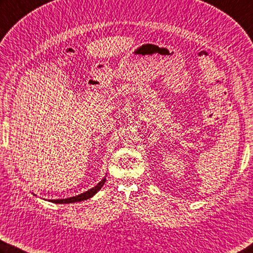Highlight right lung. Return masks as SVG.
<instances>
[{
  "mask_svg": "<svg viewBox=\"0 0 253 253\" xmlns=\"http://www.w3.org/2000/svg\"><path fill=\"white\" fill-rule=\"evenodd\" d=\"M105 181H106V177H104L102 180H100L97 185L94 186L91 189L87 190L85 192H83V194H80L77 196H73V197H70V198H65V199H48V201H50V203L53 204H74V203H81V201H84V200H87L91 198V197L95 196L97 192L102 189V187L104 186ZM36 196V195H34ZM46 200V199H45Z\"/></svg>",
  "mask_w": 253,
  "mask_h": 253,
  "instance_id": "add662e5",
  "label": "right lung"
}]
</instances>
